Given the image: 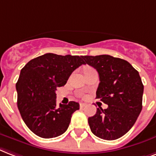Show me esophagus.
Segmentation results:
<instances>
[{"label":"esophagus","instance_id":"1","mask_svg":"<svg viewBox=\"0 0 156 156\" xmlns=\"http://www.w3.org/2000/svg\"><path fill=\"white\" fill-rule=\"evenodd\" d=\"M86 103H84V102H80V108H84V107H86Z\"/></svg>","mask_w":156,"mask_h":156}]
</instances>
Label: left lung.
Instances as JSON below:
<instances>
[{"instance_id": "obj_1", "label": "left lung", "mask_w": 156, "mask_h": 156, "mask_svg": "<svg viewBox=\"0 0 156 156\" xmlns=\"http://www.w3.org/2000/svg\"><path fill=\"white\" fill-rule=\"evenodd\" d=\"M83 58L99 75L96 98L108 105L107 109L97 108L88 119L90 129L102 139L119 138L133 126L142 111L144 86L139 73L129 62L111 55Z\"/></svg>"}]
</instances>
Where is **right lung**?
I'll return each mask as SVG.
<instances>
[{
  "label": "right lung",
  "instance_id": "add662e5",
  "mask_svg": "<svg viewBox=\"0 0 156 156\" xmlns=\"http://www.w3.org/2000/svg\"><path fill=\"white\" fill-rule=\"evenodd\" d=\"M84 56L45 54L32 59L20 72L16 84L17 104L29 129L43 138L67 131L72 114L80 104L56 103V90L67 83L77 67L85 64Z\"/></svg>",
  "mask_w": 156,
  "mask_h": 156
}]
</instances>
